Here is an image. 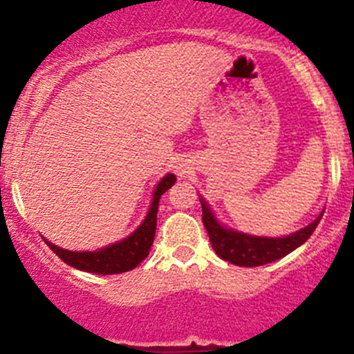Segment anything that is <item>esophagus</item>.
<instances>
[{
	"mask_svg": "<svg viewBox=\"0 0 354 354\" xmlns=\"http://www.w3.org/2000/svg\"><path fill=\"white\" fill-rule=\"evenodd\" d=\"M177 174H180V175L186 174V168H184L183 165H179V167H177Z\"/></svg>",
	"mask_w": 354,
	"mask_h": 354,
	"instance_id": "obj_1",
	"label": "esophagus"
}]
</instances>
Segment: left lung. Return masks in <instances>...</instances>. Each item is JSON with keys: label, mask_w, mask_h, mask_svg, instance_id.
<instances>
[{"label": "left lung", "mask_w": 354, "mask_h": 354, "mask_svg": "<svg viewBox=\"0 0 354 354\" xmlns=\"http://www.w3.org/2000/svg\"><path fill=\"white\" fill-rule=\"evenodd\" d=\"M200 204H202V221H204V227L209 234V239H211L212 250L223 261L243 266V268L264 266L286 257L287 253L294 252L312 236V232L324 214V211H321L310 223L296 230V232L289 234V236L266 237L241 232L236 228H228L227 225H223L216 218L211 205L202 196H200Z\"/></svg>", "instance_id": "8db88e82"}]
</instances>
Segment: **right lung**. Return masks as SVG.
<instances>
[{
    "label": "right lung",
    "instance_id": "right-lung-1",
    "mask_svg": "<svg viewBox=\"0 0 354 354\" xmlns=\"http://www.w3.org/2000/svg\"><path fill=\"white\" fill-rule=\"evenodd\" d=\"M175 180H177V177L174 174H167L165 177H161V180L156 184L154 192H152V202H150L149 211H147L142 223L134 228L129 236L117 241V243L97 248L93 252H88V250L72 252V250L53 245L48 239H46V243L65 264L72 266L76 270L86 271V273L117 274L134 270L149 255V250L152 246V241H154L156 223H158L159 198L168 187L174 186Z\"/></svg>",
    "mask_w": 354,
    "mask_h": 354
}]
</instances>
